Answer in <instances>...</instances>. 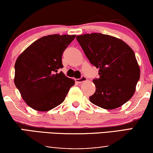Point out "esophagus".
Wrapping results in <instances>:
<instances>
[{
  "instance_id": "1",
  "label": "esophagus",
  "mask_w": 153,
  "mask_h": 153,
  "mask_svg": "<svg viewBox=\"0 0 153 153\" xmlns=\"http://www.w3.org/2000/svg\"><path fill=\"white\" fill-rule=\"evenodd\" d=\"M87 81V78L85 76H83H83H81V78L75 79V81H76V82H77V83H79L84 82V81Z\"/></svg>"
}]
</instances>
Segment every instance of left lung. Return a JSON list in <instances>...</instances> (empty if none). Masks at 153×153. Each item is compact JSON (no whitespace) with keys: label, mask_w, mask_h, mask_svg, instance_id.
Listing matches in <instances>:
<instances>
[{"label":"left lung","mask_w":153,"mask_h":153,"mask_svg":"<svg viewBox=\"0 0 153 153\" xmlns=\"http://www.w3.org/2000/svg\"><path fill=\"white\" fill-rule=\"evenodd\" d=\"M91 63L99 69L90 101L104 109L120 107L131 99L140 78L134 52L125 42L102 33L77 35Z\"/></svg>","instance_id":"1"}]
</instances>
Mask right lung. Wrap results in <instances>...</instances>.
<instances>
[{"label": "right lung", "instance_id": "obj_1", "mask_svg": "<svg viewBox=\"0 0 153 153\" xmlns=\"http://www.w3.org/2000/svg\"><path fill=\"white\" fill-rule=\"evenodd\" d=\"M76 35L58 34L41 37L16 60L14 84L23 100L33 109L47 111L65 99L74 80L59 70L62 55Z\"/></svg>", "mask_w": 153, "mask_h": 153}]
</instances>
